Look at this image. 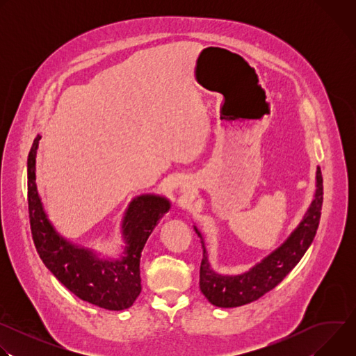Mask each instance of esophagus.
<instances>
[{
  "instance_id": "obj_1",
  "label": "esophagus",
  "mask_w": 356,
  "mask_h": 356,
  "mask_svg": "<svg viewBox=\"0 0 356 356\" xmlns=\"http://www.w3.org/2000/svg\"><path fill=\"white\" fill-rule=\"evenodd\" d=\"M184 190H187V188H186V187H184Z\"/></svg>"
}]
</instances>
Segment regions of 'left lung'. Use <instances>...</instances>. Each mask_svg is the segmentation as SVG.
<instances>
[{"label":"left lung","mask_w":356,"mask_h":356,"mask_svg":"<svg viewBox=\"0 0 356 356\" xmlns=\"http://www.w3.org/2000/svg\"><path fill=\"white\" fill-rule=\"evenodd\" d=\"M316 179L317 188L314 200L298 227L276 250L250 270L236 276L216 273L210 268L204 242L201 239L202 259L200 266V290L211 304L222 309L243 306L275 289L293 270L312 245L320 224L323 207V176L320 168L317 169ZM194 229L201 238L200 231L195 227Z\"/></svg>","instance_id":"obj_1"}]
</instances>
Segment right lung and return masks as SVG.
I'll list each match as a JSON object with an SVG mask.
<instances>
[{
    "label": "right lung",
    "mask_w": 356,
    "mask_h": 356,
    "mask_svg": "<svg viewBox=\"0 0 356 356\" xmlns=\"http://www.w3.org/2000/svg\"><path fill=\"white\" fill-rule=\"evenodd\" d=\"M33 139L28 156V210L32 239L44 266L79 298L106 310H125L139 296L142 249L170 202L161 195H139L131 201L122 222L127 242L121 259H99L90 249L73 245L49 222L36 190V149Z\"/></svg>",
    "instance_id": "add662e5"
}]
</instances>
